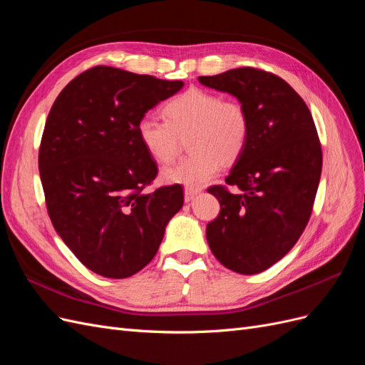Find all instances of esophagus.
Segmentation results:
<instances>
[{"label": "esophagus", "instance_id": "esophagus-1", "mask_svg": "<svg viewBox=\"0 0 365 365\" xmlns=\"http://www.w3.org/2000/svg\"><path fill=\"white\" fill-rule=\"evenodd\" d=\"M197 193H200V190H197V189H189V187H185V190H184V200H185V202H190Z\"/></svg>", "mask_w": 365, "mask_h": 365}]
</instances>
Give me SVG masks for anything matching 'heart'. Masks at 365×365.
<instances>
[{
	"label": "heart",
	"instance_id": "1",
	"mask_svg": "<svg viewBox=\"0 0 365 365\" xmlns=\"http://www.w3.org/2000/svg\"><path fill=\"white\" fill-rule=\"evenodd\" d=\"M163 120L140 118L137 135L149 155L161 163L173 161L181 140L189 137V157L163 169L161 178L169 184L200 189L244 153L250 137V117L236 101L201 88H190L163 106Z\"/></svg>",
	"mask_w": 365,
	"mask_h": 365
}]
</instances>
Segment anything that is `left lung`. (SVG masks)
Returning <instances> with one entry per match:
<instances>
[{
    "mask_svg": "<svg viewBox=\"0 0 365 365\" xmlns=\"http://www.w3.org/2000/svg\"><path fill=\"white\" fill-rule=\"evenodd\" d=\"M235 96L250 117L247 148L225 178L240 192L212 185L220 212L207 225L208 247L239 274L268 269L289 252L312 213L323 152L309 108L282 77L235 68L197 77Z\"/></svg>",
    "mask_w": 365,
    "mask_h": 365,
    "instance_id": "1",
    "label": "left lung"
}]
</instances>
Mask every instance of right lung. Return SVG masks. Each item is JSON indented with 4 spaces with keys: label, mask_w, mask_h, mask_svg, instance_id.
<instances>
[{
    "label": "right lung",
    "mask_w": 365,
    "mask_h": 365,
    "mask_svg": "<svg viewBox=\"0 0 365 365\" xmlns=\"http://www.w3.org/2000/svg\"><path fill=\"white\" fill-rule=\"evenodd\" d=\"M182 85L97 65L50 109L39 148L47 212L65 245L103 277L145 268L182 207L180 184L145 192L158 169L137 135L140 118Z\"/></svg>",
    "instance_id": "right-lung-1"
}]
</instances>
